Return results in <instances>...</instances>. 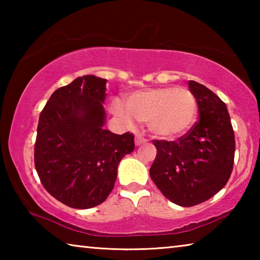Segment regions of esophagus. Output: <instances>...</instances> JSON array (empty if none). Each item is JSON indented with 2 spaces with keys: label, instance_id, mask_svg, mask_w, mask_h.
<instances>
[{
  "label": "esophagus",
  "instance_id": "1",
  "mask_svg": "<svg viewBox=\"0 0 260 260\" xmlns=\"http://www.w3.org/2000/svg\"><path fill=\"white\" fill-rule=\"evenodd\" d=\"M147 142V140L144 139V138H142V136L141 135H136L135 136V146H141V144H143V143H146Z\"/></svg>",
  "mask_w": 260,
  "mask_h": 260
}]
</instances>
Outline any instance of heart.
I'll use <instances>...</instances> for the list:
<instances>
[{"label": "heart", "instance_id": "b5f03b06", "mask_svg": "<svg viewBox=\"0 0 260 260\" xmlns=\"http://www.w3.org/2000/svg\"><path fill=\"white\" fill-rule=\"evenodd\" d=\"M110 110L127 126L147 121L152 134L172 139L186 133L195 122L197 102L187 88L159 87L134 91L127 102L113 100Z\"/></svg>", "mask_w": 260, "mask_h": 260}]
</instances>
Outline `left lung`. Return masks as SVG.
<instances>
[{
  "instance_id": "left-lung-1",
  "label": "left lung",
  "mask_w": 260,
  "mask_h": 260,
  "mask_svg": "<svg viewBox=\"0 0 260 260\" xmlns=\"http://www.w3.org/2000/svg\"><path fill=\"white\" fill-rule=\"evenodd\" d=\"M200 120L178 141H152L157 156L150 177L172 203L189 208L226 186L235 155V136L226 104L209 88L190 80Z\"/></svg>"
}]
</instances>
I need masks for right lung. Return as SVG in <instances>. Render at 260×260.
Segmentation results:
<instances>
[{
	"label": "right lung",
	"instance_id": "obj_1",
	"mask_svg": "<svg viewBox=\"0 0 260 260\" xmlns=\"http://www.w3.org/2000/svg\"><path fill=\"white\" fill-rule=\"evenodd\" d=\"M107 80L83 76L50 96L40 114L35 169L46 190L73 209L107 200L122 157L134 150V135L104 129Z\"/></svg>",
	"mask_w": 260,
	"mask_h": 260
}]
</instances>
